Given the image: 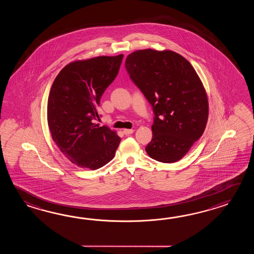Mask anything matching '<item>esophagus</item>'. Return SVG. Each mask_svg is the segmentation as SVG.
Returning <instances> with one entry per match:
<instances>
[{
  "mask_svg": "<svg viewBox=\"0 0 254 254\" xmlns=\"http://www.w3.org/2000/svg\"><path fill=\"white\" fill-rule=\"evenodd\" d=\"M133 132V129H124V133L125 135H129L131 134Z\"/></svg>",
  "mask_w": 254,
  "mask_h": 254,
  "instance_id": "34e87169",
  "label": "esophagus"
}]
</instances>
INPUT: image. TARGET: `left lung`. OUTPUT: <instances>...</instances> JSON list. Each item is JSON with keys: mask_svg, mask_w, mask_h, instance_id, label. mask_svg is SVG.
Returning <instances> with one entry per match:
<instances>
[{"mask_svg": "<svg viewBox=\"0 0 254 254\" xmlns=\"http://www.w3.org/2000/svg\"><path fill=\"white\" fill-rule=\"evenodd\" d=\"M125 68L154 114L148 155L158 162L181 160L199 140L208 120V100L194 68L172 51L139 50Z\"/></svg>", "mask_w": 254, "mask_h": 254, "instance_id": "8db88e82", "label": "left lung"}]
</instances>
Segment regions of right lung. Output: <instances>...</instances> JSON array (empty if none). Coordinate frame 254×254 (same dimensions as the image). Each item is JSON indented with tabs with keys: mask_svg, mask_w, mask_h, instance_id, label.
<instances>
[{
	"mask_svg": "<svg viewBox=\"0 0 254 254\" xmlns=\"http://www.w3.org/2000/svg\"><path fill=\"white\" fill-rule=\"evenodd\" d=\"M124 54L99 56L66 65L55 78L47 106L53 140L76 166L97 170L115 155L121 138L93 124L107 87L119 72Z\"/></svg>",
	"mask_w": 254,
	"mask_h": 254,
	"instance_id": "right-lung-1",
	"label": "right lung"
}]
</instances>
